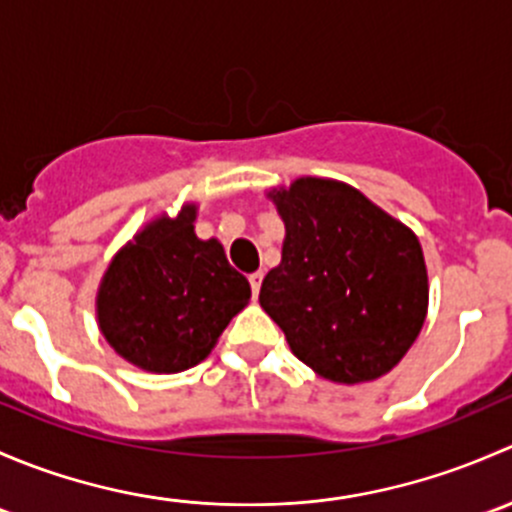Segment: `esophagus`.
Segmentation results:
<instances>
[{
	"label": "esophagus",
	"instance_id": "obj_1",
	"mask_svg": "<svg viewBox=\"0 0 512 512\" xmlns=\"http://www.w3.org/2000/svg\"><path fill=\"white\" fill-rule=\"evenodd\" d=\"M262 277H265V275H262V272H252V275L247 277V280H250L252 294H255V297H257V294H260V287H262Z\"/></svg>",
	"mask_w": 512,
	"mask_h": 512
}]
</instances>
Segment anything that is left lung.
<instances>
[{
	"label": "left lung",
	"instance_id": "left-lung-1",
	"mask_svg": "<svg viewBox=\"0 0 512 512\" xmlns=\"http://www.w3.org/2000/svg\"><path fill=\"white\" fill-rule=\"evenodd\" d=\"M287 237L260 304L289 349L339 384L379 379L426 319L428 280L416 235L337 180L299 178L272 195Z\"/></svg>",
	"mask_w": 512,
	"mask_h": 512
}]
</instances>
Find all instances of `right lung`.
Listing matches in <instances>:
<instances>
[{
  "mask_svg": "<svg viewBox=\"0 0 512 512\" xmlns=\"http://www.w3.org/2000/svg\"><path fill=\"white\" fill-rule=\"evenodd\" d=\"M195 208L160 218L123 247L98 289L103 337L131 364L175 374L200 364L250 302V282L218 240H198Z\"/></svg>",
  "mask_w": 512,
  "mask_h": 512,
  "instance_id": "1",
  "label": "right lung"
}]
</instances>
